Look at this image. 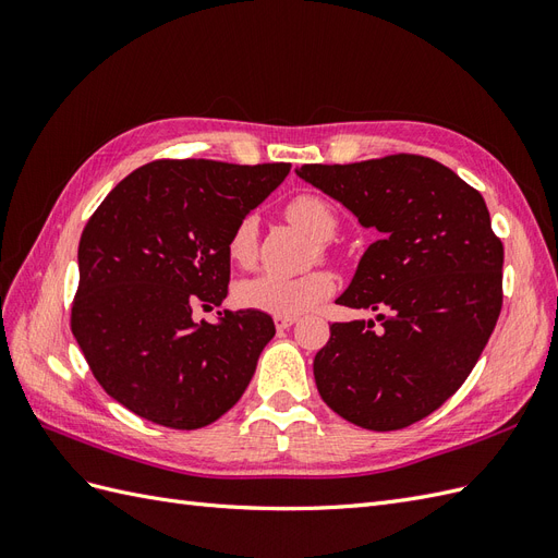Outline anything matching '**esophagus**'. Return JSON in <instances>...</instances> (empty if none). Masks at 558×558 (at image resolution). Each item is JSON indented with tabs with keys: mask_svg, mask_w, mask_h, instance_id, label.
Here are the masks:
<instances>
[{
	"mask_svg": "<svg viewBox=\"0 0 558 558\" xmlns=\"http://www.w3.org/2000/svg\"><path fill=\"white\" fill-rule=\"evenodd\" d=\"M295 316H275V326L279 328V330H286V328H291L293 324H295Z\"/></svg>",
	"mask_w": 558,
	"mask_h": 558,
	"instance_id": "obj_1",
	"label": "esophagus"
}]
</instances>
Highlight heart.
Returning a JSON list of instances; mask_svg holds the SVG:
<instances>
[{
    "label": "heart",
    "instance_id": "1",
    "mask_svg": "<svg viewBox=\"0 0 558 558\" xmlns=\"http://www.w3.org/2000/svg\"><path fill=\"white\" fill-rule=\"evenodd\" d=\"M286 218L300 230H305L312 240L328 242L337 230V216L324 197L305 193L293 197L286 205ZM228 256L242 267L256 258V221L251 216L232 228L228 240ZM332 291V279L314 269L298 277H283L275 272H263L258 277L244 279L238 286V300L248 310L267 312L275 316H298L316 307Z\"/></svg>",
    "mask_w": 558,
    "mask_h": 558
}]
</instances>
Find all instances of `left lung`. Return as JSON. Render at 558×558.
I'll use <instances>...</instances> for the list:
<instances>
[{"label":"left lung","mask_w":558,"mask_h":558,"mask_svg":"<svg viewBox=\"0 0 558 558\" xmlns=\"http://www.w3.org/2000/svg\"><path fill=\"white\" fill-rule=\"evenodd\" d=\"M295 172L379 232L335 302L381 314L330 326L314 359L318 393L361 428H408L459 391L496 328L502 242L486 202L412 154Z\"/></svg>","instance_id":"obj_1"}]
</instances>
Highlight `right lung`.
Returning a JSON list of instances; mask_svg holds the SVG:
<instances>
[{
  "mask_svg": "<svg viewBox=\"0 0 558 558\" xmlns=\"http://www.w3.org/2000/svg\"><path fill=\"white\" fill-rule=\"evenodd\" d=\"M289 162L156 160L128 174L78 242L72 332L105 391L154 424L223 416L256 373L275 320L258 310L193 320L228 295V240Z\"/></svg>",
  "mask_w": 558,
  "mask_h": 558,
  "instance_id": "1",
  "label": "right lung"
}]
</instances>
